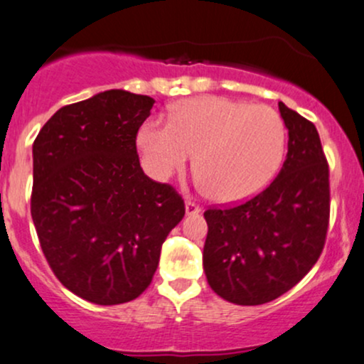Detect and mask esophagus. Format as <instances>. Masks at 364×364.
I'll use <instances>...</instances> for the list:
<instances>
[{
    "instance_id": "1",
    "label": "esophagus",
    "mask_w": 364,
    "mask_h": 364,
    "mask_svg": "<svg viewBox=\"0 0 364 364\" xmlns=\"http://www.w3.org/2000/svg\"><path fill=\"white\" fill-rule=\"evenodd\" d=\"M201 210V207L198 203H195V201L191 200H186V213L188 215H193V213H198Z\"/></svg>"
}]
</instances>
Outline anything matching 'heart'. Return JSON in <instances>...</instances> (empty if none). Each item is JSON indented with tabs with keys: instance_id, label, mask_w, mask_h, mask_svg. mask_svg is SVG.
<instances>
[{
	"instance_id": "b5f03b06",
	"label": "heart",
	"mask_w": 364,
	"mask_h": 364,
	"mask_svg": "<svg viewBox=\"0 0 364 364\" xmlns=\"http://www.w3.org/2000/svg\"><path fill=\"white\" fill-rule=\"evenodd\" d=\"M287 130L268 105L201 96L176 105L169 122L152 118L140 127L144 168L166 181L193 161L210 198L246 200L261 191L282 164Z\"/></svg>"
}]
</instances>
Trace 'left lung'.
Returning <instances> with one entry per match:
<instances>
[{"mask_svg":"<svg viewBox=\"0 0 364 364\" xmlns=\"http://www.w3.org/2000/svg\"><path fill=\"white\" fill-rule=\"evenodd\" d=\"M288 152L261 193L208 207L203 269L218 296L261 305L295 287L321 257L331 215L329 164L312 122L279 102Z\"/></svg>","mask_w":364,"mask_h":364,"instance_id":"left-lung-1","label":"left lung"}]
</instances>
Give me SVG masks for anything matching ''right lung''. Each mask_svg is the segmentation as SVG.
I'll return each instance as SVG.
<instances>
[{"instance_id":"obj_1","label":"right lung","mask_w":364,"mask_h":364,"mask_svg":"<svg viewBox=\"0 0 364 364\" xmlns=\"http://www.w3.org/2000/svg\"><path fill=\"white\" fill-rule=\"evenodd\" d=\"M152 107L151 96L103 91L57 110L33 140L38 242L57 279L91 304L137 299L185 217L181 195L140 168L135 140Z\"/></svg>"}]
</instances>
